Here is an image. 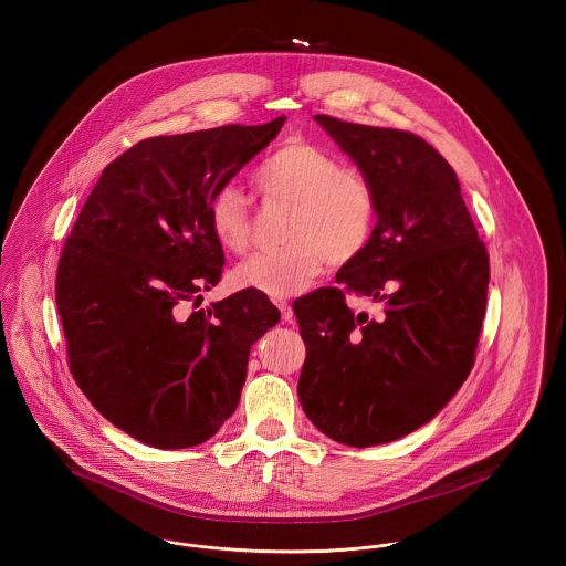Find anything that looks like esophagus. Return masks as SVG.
Instances as JSON below:
<instances>
[{"label": "esophagus", "instance_id": "obj_1", "mask_svg": "<svg viewBox=\"0 0 566 566\" xmlns=\"http://www.w3.org/2000/svg\"><path fill=\"white\" fill-rule=\"evenodd\" d=\"M276 307L281 310L283 321H285V323H292V318H294V310L290 307V303H285V301H276Z\"/></svg>", "mask_w": 566, "mask_h": 566}]
</instances>
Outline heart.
<instances>
[{"label": "heart", "instance_id": "1", "mask_svg": "<svg viewBox=\"0 0 566 566\" xmlns=\"http://www.w3.org/2000/svg\"><path fill=\"white\" fill-rule=\"evenodd\" d=\"M265 198L294 207L285 238L290 243L243 261L238 285L272 298H290L323 270L324 259L346 263L368 245L379 200L375 185L357 169L310 142H290L272 153L254 174ZM216 242L233 254L252 245L254 229L248 202L233 185L220 187L209 202Z\"/></svg>", "mask_w": 566, "mask_h": 566}]
</instances>
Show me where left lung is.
I'll return each instance as SVG.
<instances>
[{
  "label": "left lung",
  "mask_w": 566,
  "mask_h": 566,
  "mask_svg": "<svg viewBox=\"0 0 566 566\" xmlns=\"http://www.w3.org/2000/svg\"><path fill=\"white\" fill-rule=\"evenodd\" d=\"M375 185L368 245L321 287L294 301L307 357L298 399L335 442L375 447L431 420L475 366L490 259L458 174L422 137L316 115ZM348 295L385 303L377 319Z\"/></svg>",
  "instance_id": "1"
}]
</instances>
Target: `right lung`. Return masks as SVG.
I'll list each match as a JSON object with an SVG mask.
<instances>
[{"instance_id": "1", "label": "right lung", "mask_w": 566, "mask_h": 566, "mask_svg": "<svg viewBox=\"0 0 566 566\" xmlns=\"http://www.w3.org/2000/svg\"><path fill=\"white\" fill-rule=\"evenodd\" d=\"M283 122L135 144L104 167L63 245L56 305L70 370L93 407L144 444L209 440L240 403L250 346L281 318L254 290L198 305L224 272L209 202Z\"/></svg>"}]
</instances>
